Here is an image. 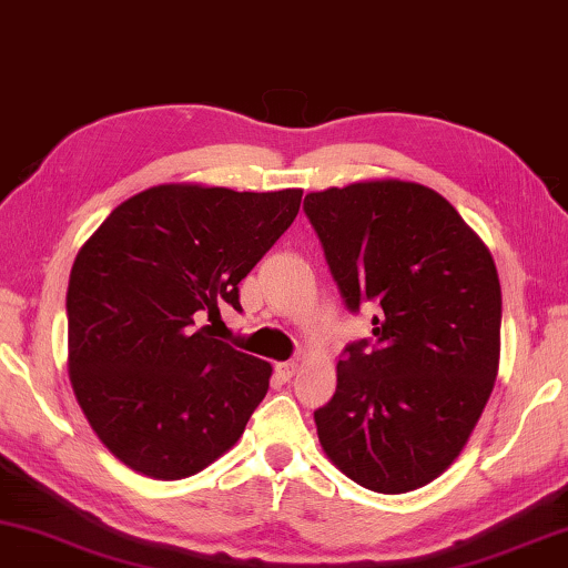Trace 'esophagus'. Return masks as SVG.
<instances>
[{
	"label": "esophagus",
	"mask_w": 568,
	"mask_h": 568,
	"mask_svg": "<svg viewBox=\"0 0 568 568\" xmlns=\"http://www.w3.org/2000/svg\"><path fill=\"white\" fill-rule=\"evenodd\" d=\"M295 372H298V362H283V364H277V374H281L285 382H291L293 376H295Z\"/></svg>",
	"instance_id": "1"
}]
</instances>
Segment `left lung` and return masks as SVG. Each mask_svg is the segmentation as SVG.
Masks as SVG:
<instances>
[{
	"mask_svg": "<svg viewBox=\"0 0 568 568\" xmlns=\"http://www.w3.org/2000/svg\"><path fill=\"white\" fill-rule=\"evenodd\" d=\"M346 308L379 305L316 427L328 460L374 493L439 478L478 425L500 358L490 250L435 189L374 179L305 196Z\"/></svg>",
	"mask_w": 568,
	"mask_h": 568,
	"instance_id": "8db88e82",
	"label": "left lung"
}]
</instances>
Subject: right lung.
Segmentation results:
<instances>
[{
	"label": "right lung",
	"mask_w": 568,
	"mask_h": 568,
	"mask_svg": "<svg viewBox=\"0 0 568 568\" xmlns=\"http://www.w3.org/2000/svg\"><path fill=\"white\" fill-rule=\"evenodd\" d=\"M303 189L159 184L115 206L68 285V372L98 439L131 470L179 480L237 443L273 366L212 338L240 281L291 227Z\"/></svg>",
	"instance_id": "1"
}]
</instances>
